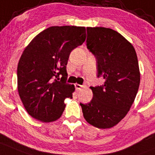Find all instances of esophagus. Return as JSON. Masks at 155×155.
<instances>
[{
    "instance_id": "obj_1",
    "label": "esophagus",
    "mask_w": 155,
    "mask_h": 155,
    "mask_svg": "<svg viewBox=\"0 0 155 155\" xmlns=\"http://www.w3.org/2000/svg\"><path fill=\"white\" fill-rule=\"evenodd\" d=\"M84 87L83 86H82V85H79V84H75V88H76V89L77 91H79V90H82V88Z\"/></svg>"
}]
</instances>
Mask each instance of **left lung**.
I'll use <instances>...</instances> for the list:
<instances>
[{"label":"left lung","mask_w":155,"mask_h":155,"mask_svg":"<svg viewBox=\"0 0 155 155\" xmlns=\"http://www.w3.org/2000/svg\"><path fill=\"white\" fill-rule=\"evenodd\" d=\"M87 48L96 58L97 76L102 86L90 87L91 102L80 103L88 123L110 128L125 118L136 97L140 84L138 57L134 47L115 30L87 27Z\"/></svg>","instance_id":"left-lung-1"}]
</instances>
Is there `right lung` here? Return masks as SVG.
<instances>
[{
  "label": "right lung",
  "mask_w": 155,
  "mask_h": 155,
  "mask_svg": "<svg viewBox=\"0 0 155 155\" xmlns=\"http://www.w3.org/2000/svg\"><path fill=\"white\" fill-rule=\"evenodd\" d=\"M86 37L84 27L54 26L40 32L26 47L17 66V89L30 116L42 122L60 118L65 99L73 98L75 90L66 83L69 54Z\"/></svg>",
  "instance_id": "add662e5"
}]
</instances>
